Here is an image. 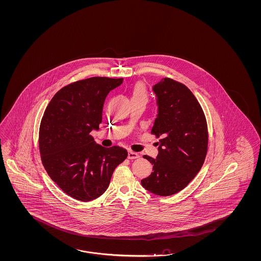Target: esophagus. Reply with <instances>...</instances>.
Returning a JSON list of instances; mask_svg holds the SVG:
<instances>
[{
  "instance_id": "1",
  "label": "esophagus",
  "mask_w": 261,
  "mask_h": 261,
  "mask_svg": "<svg viewBox=\"0 0 261 261\" xmlns=\"http://www.w3.org/2000/svg\"><path fill=\"white\" fill-rule=\"evenodd\" d=\"M139 158V154L137 153V152H134V151H128V159H137Z\"/></svg>"
}]
</instances>
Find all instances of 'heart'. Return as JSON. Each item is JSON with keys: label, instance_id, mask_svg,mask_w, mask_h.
Returning a JSON list of instances; mask_svg holds the SVG:
<instances>
[{"label": "heart", "instance_id": "obj_1", "mask_svg": "<svg viewBox=\"0 0 261 261\" xmlns=\"http://www.w3.org/2000/svg\"><path fill=\"white\" fill-rule=\"evenodd\" d=\"M131 98H143L147 100V91L145 86L142 83L135 85V87L132 90Z\"/></svg>", "mask_w": 261, "mask_h": 261}]
</instances>
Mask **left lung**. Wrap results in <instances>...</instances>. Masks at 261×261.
Segmentation results:
<instances>
[{
  "label": "left lung",
  "mask_w": 261,
  "mask_h": 261,
  "mask_svg": "<svg viewBox=\"0 0 261 261\" xmlns=\"http://www.w3.org/2000/svg\"><path fill=\"white\" fill-rule=\"evenodd\" d=\"M158 115L151 133L161 138L157 158L144 155L153 172L141 182L159 196H169L184 190L200 171L207 151L205 114L189 88L171 79L153 86Z\"/></svg>",
  "instance_id": "obj_1"
}]
</instances>
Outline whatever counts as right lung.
Instances as JSON below:
<instances>
[{
  "label": "right lung",
  "instance_id": "1",
  "mask_svg": "<svg viewBox=\"0 0 261 261\" xmlns=\"http://www.w3.org/2000/svg\"><path fill=\"white\" fill-rule=\"evenodd\" d=\"M123 79L91 77L60 89L44 112L39 149L48 176L66 194L82 202L108 189L115 168L127 158L126 149L95 143L91 136L102 121L103 104Z\"/></svg>",
  "mask_w": 261,
  "mask_h": 261
}]
</instances>
